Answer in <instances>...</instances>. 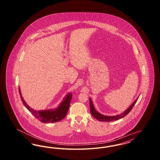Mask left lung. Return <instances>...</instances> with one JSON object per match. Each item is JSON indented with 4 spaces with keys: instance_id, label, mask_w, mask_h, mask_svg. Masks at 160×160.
Masks as SVG:
<instances>
[{
    "instance_id": "8db88e82",
    "label": "left lung",
    "mask_w": 160,
    "mask_h": 160,
    "mask_svg": "<svg viewBox=\"0 0 160 160\" xmlns=\"http://www.w3.org/2000/svg\"><path fill=\"white\" fill-rule=\"evenodd\" d=\"M139 97H137V99H136L132 104L130 106L125 110L124 111L123 113H121L120 114H117L116 116H106V115H103V114L99 113V112H98L95 109V107L93 106L92 101L91 98H89L90 101V110H91V113L92 115L97 120H98L99 121H104V122H110V121H117L119 120L121 118H123V117H125L127 114L129 113V112L131 110V109L132 108V107L135 105L136 102H137V99Z\"/></svg>"
}]
</instances>
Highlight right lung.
I'll use <instances>...</instances> for the list:
<instances>
[{"mask_svg":"<svg viewBox=\"0 0 160 160\" xmlns=\"http://www.w3.org/2000/svg\"><path fill=\"white\" fill-rule=\"evenodd\" d=\"M19 93L24 106L33 114L38 120L42 123H53L62 120L67 114L71 100L72 98V93H69L63 98L61 104L57 108L54 109H48L44 110H35L29 106L23 99L20 87Z\"/></svg>","mask_w":160,"mask_h":160,"instance_id":"add662e5","label":"right lung"}]
</instances>
